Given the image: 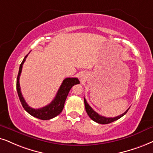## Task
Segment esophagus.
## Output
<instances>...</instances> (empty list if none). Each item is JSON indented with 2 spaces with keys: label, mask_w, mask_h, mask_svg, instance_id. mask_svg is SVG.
<instances>
[{
  "label": "esophagus",
  "mask_w": 153,
  "mask_h": 153,
  "mask_svg": "<svg viewBox=\"0 0 153 153\" xmlns=\"http://www.w3.org/2000/svg\"><path fill=\"white\" fill-rule=\"evenodd\" d=\"M80 77H81V76H80Z\"/></svg>",
  "instance_id": "esophagus-1"
}]
</instances>
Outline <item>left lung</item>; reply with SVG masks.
<instances>
[{"instance_id":"1","label":"left lung","mask_w":153,"mask_h":153,"mask_svg":"<svg viewBox=\"0 0 153 153\" xmlns=\"http://www.w3.org/2000/svg\"><path fill=\"white\" fill-rule=\"evenodd\" d=\"M84 102H85V110L90 119L93 120L94 121H95L97 123H100V124H107V123H110L113 122V121H117V120L120 119L121 117H122L123 115H125L127 113V111H128V109H130V107H129L128 109L124 112V113H123L122 114L118 116V117H113V118L111 117L107 118V117H103V116L100 115L99 114H97L96 111H94V110L92 109V108L88 104V102H87L85 98H84Z\"/></svg>"}]
</instances>
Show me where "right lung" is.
Here are the masks:
<instances>
[{"mask_svg":"<svg viewBox=\"0 0 153 153\" xmlns=\"http://www.w3.org/2000/svg\"><path fill=\"white\" fill-rule=\"evenodd\" d=\"M28 54L25 56L22 62L21 63L17 78V91L19 98H20V102L25 111L28 112L32 117L38 118V119L42 120H49L53 119V118L56 117V116L59 115L62 111L63 107H64L65 100H66L67 96L69 92H70L71 88L73 85H75L79 84L80 81L78 80V79L77 78H67L64 79L61 87H60L59 90H58L56 95L55 98H54L51 103L45 106V107L39 108V109H33V108L30 107L26 103L24 97H22V92H21L20 90V81H19L20 80L21 72H22V65L25 63Z\"/></svg>","mask_w":153,"mask_h":153,"instance_id":"add662e5","label":"right lung"}]
</instances>
